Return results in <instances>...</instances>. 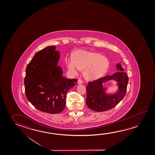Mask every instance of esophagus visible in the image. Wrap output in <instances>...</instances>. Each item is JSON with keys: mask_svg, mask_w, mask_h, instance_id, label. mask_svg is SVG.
<instances>
[{"mask_svg": "<svg viewBox=\"0 0 155 155\" xmlns=\"http://www.w3.org/2000/svg\"><path fill=\"white\" fill-rule=\"evenodd\" d=\"M78 84H83V81L81 80V79H79L78 80Z\"/></svg>", "mask_w": 155, "mask_h": 155, "instance_id": "34e87169", "label": "esophagus"}]
</instances>
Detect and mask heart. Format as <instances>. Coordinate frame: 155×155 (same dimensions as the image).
<instances>
[{
    "mask_svg": "<svg viewBox=\"0 0 155 155\" xmlns=\"http://www.w3.org/2000/svg\"><path fill=\"white\" fill-rule=\"evenodd\" d=\"M66 63L72 74H77L81 69H84V76L95 80L105 74L109 66V60L99 53L79 50L74 53L72 58L66 59Z\"/></svg>",
    "mask_w": 155,
    "mask_h": 155,
    "instance_id": "obj_1",
    "label": "heart"
}]
</instances>
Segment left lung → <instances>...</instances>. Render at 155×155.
Instances as JSON below:
<instances>
[{
  "instance_id": "obj_1",
  "label": "left lung",
  "mask_w": 155,
  "mask_h": 155,
  "mask_svg": "<svg viewBox=\"0 0 155 155\" xmlns=\"http://www.w3.org/2000/svg\"><path fill=\"white\" fill-rule=\"evenodd\" d=\"M116 67L120 72L88 83V85L86 86V103L92 110L102 112L111 109L125 96L129 81L128 76L124 72V70L120 64H117ZM110 80H114L118 82L119 90L115 94L107 95L104 91L106 88L103 87L102 84Z\"/></svg>"
}]
</instances>
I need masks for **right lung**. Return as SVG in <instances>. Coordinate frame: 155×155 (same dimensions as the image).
Wrapping results in <instances>:
<instances>
[{
  "label": "right lung",
  "mask_w": 155,
  "mask_h": 155,
  "mask_svg": "<svg viewBox=\"0 0 155 155\" xmlns=\"http://www.w3.org/2000/svg\"><path fill=\"white\" fill-rule=\"evenodd\" d=\"M55 46H48L35 54L26 66L24 79L26 97L41 111L51 114L63 111L67 92L78 80L63 77L58 66L60 53Z\"/></svg>",
  "instance_id": "1"
}]
</instances>
